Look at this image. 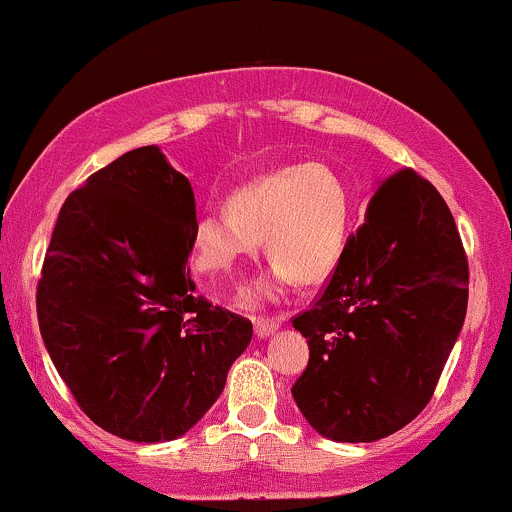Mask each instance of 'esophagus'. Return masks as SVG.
Wrapping results in <instances>:
<instances>
[{
	"label": "esophagus",
	"mask_w": 512,
	"mask_h": 512,
	"mask_svg": "<svg viewBox=\"0 0 512 512\" xmlns=\"http://www.w3.org/2000/svg\"><path fill=\"white\" fill-rule=\"evenodd\" d=\"M279 330V320H264V317H255V334L260 339L272 337Z\"/></svg>",
	"instance_id": "esophagus-1"
}]
</instances>
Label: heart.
I'll list each match as a JSON object with an SVG mask.
<instances>
[{
    "mask_svg": "<svg viewBox=\"0 0 512 512\" xmlns=\"http://www.w3.org/2000/svg\"><path fill=\"white\" fill-rule=\"evenodd\" d=\"M226 211H204L192 223V264L204 276H228L262 238L272 267L248 291L255 303L279 296L293 279L313 286L334 272L349 236L351 192L330 163L308 161L238 187Z\"/></svg>",
    "mask_w": 512,
    "mask_h": 512,
    "instance_id": "obj_1",
    "label": "heart"
}]
</instances>
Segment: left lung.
I'll return each instance as SVG.
<instances>
[{"mask_svg":"<svg viewBox=\"0 0 512 512\" xmlns=\"http://www.w3.org/2000/svg\"><path fill=\"white\" fill-rule=\"evenodd\" d=\"M469 269L448 204L414 170L380 180L325 293L293 327L310 361L291 387L320 436L373 443L431 402L467 315Z\"/></svg>","mask_w":512,"mask_h":512,"instance_id":"8db88e82","label":"left lung"}]
</instances>
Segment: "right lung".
Here are the masks:
<instances>
[{
  "label": "right lung",
  "instance_id": "right-lung-1",
  "mask_svg": "<svg viewBox=\"0 0 512 512\" xmlns=\"http://www.w3.org/2000/svg\"><path fill=\"white\" fill-rule=\"evenodd\" d=\"M190 180L158 146L127 151L62 204L38 325L93 424L132 443L185 436L248 349L252 322L197 296Z\"/></svg>",
  "mask_w": 512,
  "mask_h": 512
}]
</instances>
